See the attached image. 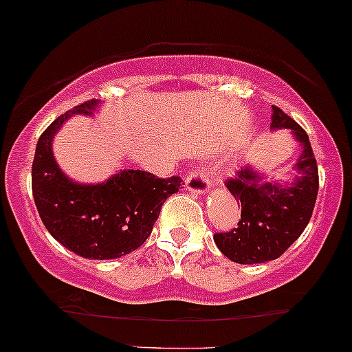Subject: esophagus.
<instances>
[{"mask_svg": "<svg viewBox=\"0 0 352 352\" xmlns=\"http://www.w3.org/2000/svg\"><path fill=\"white\" fill-rule=\"evenodd\" d=\"M185 185H187V190L194 192V194H206L210 187V179H208L206 170L195 167L187 173Z\"/></svg>", "mask_w": 352, "mask_h": 352, "instance_id": "1", "label": "esophagus"}]
</instances>
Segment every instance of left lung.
Segmentation results:
<instances>
[{
	"instance_id": "obj_1",
	"label": "left lung",
	"mask_w": 352,
	"mask_h": 352,
	"mask_svg": "<svg viewBox=\"0 0 352 352\" xmlns=\"http://www.w3.org/2000/svg\"><path fill=\"white\" fill-rule=\"evenodd\" d=\"M272 129H289L302 145L296 168L300 172L291 187L261 184L249 167L235 172L226 187L241 202V220L227 232H217L219 250L237 264H262L280 257L304 232L319 190L318 162L306 130L279 107H272Z\"/></svg>"
}]
</instances>
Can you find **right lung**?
<instances>
[{"label":"right lung","instance_id":"right-lung-1","mask_svg":"<svg viewBox=\"0 0 352 352\" xmlns=\"http://www.w3.org/2000/svg\"><path fill=\"white\" fill-rule=\"evenodd\" d=\"M95 100L60 115L38 138L32 188L38 214L48 232L85 258H117L138 249L152 234L162 206L179 192L182 179H158L144 170H123L107 182L80 185L58 168L52 140L73 113H91Z\"/></svg>","mask_w":352,"mask_h":352}]
</instances>
